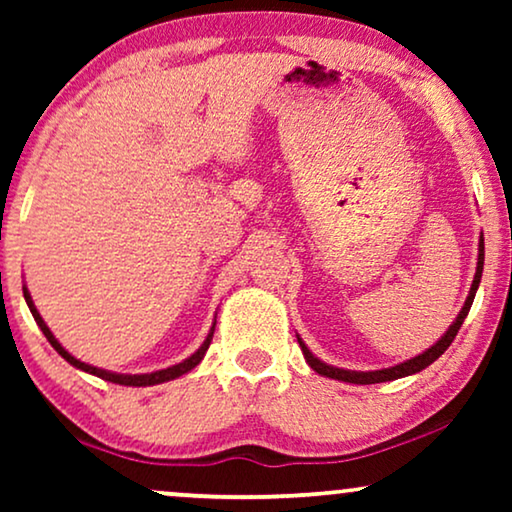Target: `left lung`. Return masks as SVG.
Here are the masks:
<instances>
[{"label": "left lung", "instance_id": "1", "mask_svg": "<svg viewBox=\"0 0 512 512\" xmlns=\"http://www.w3.org/2000/svg\"><path fill=\"white\" fill-rule=\"evenodd\" d=\"M482 265H485V237L480 235V242H478V268H475V277H473V284H471V291H468V298L464 307H461V312L457 314V319L452 321V326L447 328L443 338H440L436 345L426 349V352L412 356V359L398 363V366H391V368H382V370H345V368H335V366H328L321 359H317L303 340L298 338V345L303 349V356L305 361L310 363V368L314 373L324 375V377H331V380H340V382H349V384H377V382H391V380H398V377H408V375H415L419 370L429 368L433 361L438 359L440 354H445V349L452 345V340L457 338L461 324H464V319L468 317V310H471L473 305V298H475V291H478L480 286V277H482Z\"/></svg>", "mask_w": 512, "mask_h": 512}]
</instances>
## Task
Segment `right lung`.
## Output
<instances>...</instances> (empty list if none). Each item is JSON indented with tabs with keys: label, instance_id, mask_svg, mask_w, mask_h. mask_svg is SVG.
<instances>
[{
	"label": "right lung",
	"instance_id": "add662e5",
	"mask_svg": "<svg viewBox=\"0 0 512 512\" xmlns=\"http://www.w3.org/2000/svg\"><path fill=\"white\" fill-rule=\"evenodd\" d=\"M23 296H25V303H27V307H30V312H32L34 321H37V326L41 328V331H44L46 340L51 342L53 349H55V352H58V354L62 356V359H65L67 363H72L74 368L83 370V373H90V375H95V377H102V380H107V382H114V384H123V387H153V384H163V382L177 380V377L186 375L188 370H193L195 366H198V363L202 361V356L207 354V349H209V345H212V338H214V326H216V321H214V326L209 328L207 338H205V342H202V345H200L198 352L191 354V356H188V359H184V361H181V363H177V366H170V368L156 370V373H142V375H123V373H111V370H104V368L88 366V363H83V361L76 359V356L69 354L67 349L60 345L58 338H55V335L51 333V328L46 326V321L41 319L39 310H37V307H34V303H32V296H30V291H27V286H23Z\"/></svg>",
	"mask_w": 512,
	"mask_h": 512
}]
</instances>
